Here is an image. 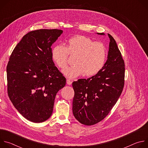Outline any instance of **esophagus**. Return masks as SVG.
Returning <instances> with one entry per match:
<instances>
[{
    "mask_svg": "<svg viewBox=\"0 0 148 148\" xmlns=\"http://www.w3.org/2000/svg\"><path fill=\"white\" fill-rule=\"evenodd\" d=\"M67 84H68V85H69V86H70L71 84H72V81L71 80H70V79H67Z\"/></svg>",
    "mask_w": 148,
    "mask_h": 148,
    "instance_id": "esophagus-1",
    "label": "esophagus"
}]
</instances>
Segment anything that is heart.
Masks as SVG:
<instances>
[{"instance_id": "1", "label": "heart", "mask_w": 148, "mask_h": 148, "mask_svg": "<svg viewBox=\"0 0 148 148\" xmlns=\"http://www.w3.org/2000/svg\"><path fill=\"white\" fill-rule=\"evenodd\" d=\"M69 54L77 56L75 66L66 69L62 73L72 79L84 74L91 77L98 74L105 64L107 51L101 42H95L86 36L78 35L68 40L66 47L57 45L51 50L53 60L61 69L67 66Z\"/></svg>"}]
</instances>
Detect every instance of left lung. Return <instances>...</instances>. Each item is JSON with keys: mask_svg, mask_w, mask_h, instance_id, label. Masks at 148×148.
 Segmentation results:
<instances>
[{"mask_svg": "<svg viewBox=\"0 0 148 148\" xmlns=\"http://www.w3.org/2000/svg\"><path fill=\"white\" fill-rule=\"evenodd\" d=\"M108 35L109 50L103 68L92 77L79 79L72 84L74 90L73 113L77 121L86 125L96 124L108 115L124 86V61L115 40Z\"/></svg>", "mask_w": 148, "mask_h": 148, "instance_id": "8db88e82", "label": "left lung"}]
</instances>
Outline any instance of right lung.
<instances>
[{
	"mask_svg": "<svg viewBox=\"0 0 148 148\" xmlns=\"http://www.w3.org/2000/svg\"><path fill=\"white\" fill-rule=\"evenodd\" d=\"M40 29L25 35L7 66L8 92L14 107L27 120L43 122L51 115L56 95L66 79L55 66L51 46L62 33Z\"/></svg>",
	"mask_w": 148,
	"mask_h": 148,
	"instance_id": "right-lung-1",
	"label": "right lung"
}]
</instances>
